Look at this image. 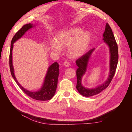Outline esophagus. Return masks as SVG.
Returning <instances> with one entry per match:
<instances>
[{
	"instance_id": "esophagus-1",
	"label": "esophagus",
	"mask_w": 132,
	"mask_h": 132,
	"mask_svg": "<svg viewBox=\"0 0 132 132\" xmlns=\"http://www.w3.org/2000/svg\"><path fill=\"white\" fill-rule=\"evenodd\" d=\"M63 65L66 67H69L70 64L69 62H64L63 63Z\"/></svg>"
}]
</instances>
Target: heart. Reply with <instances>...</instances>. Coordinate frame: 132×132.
<instances>
[{"label":"heart","mask_w":132,"mask_h":132,"mask_svg":"<svg viewBox=\"0 0 132 132\" xmlns=\"http://www.w3.org/2000/svg\"><path fill=\"white\" fill-rule=\"evenodd\" d=\"M91 41V36L88 31L74 27L59 32L55 39L50 42L51 48L57 53L61 52L62 47H67L68 53L72 58L81 57L88 48Z\"/></svg>","instance_id":"1"}]
</instances>
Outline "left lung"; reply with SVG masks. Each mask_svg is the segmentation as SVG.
Segmentation results:
<instances>
[{"label":"left lung","instance_id":"8db88e82","mask_svg":"<svg viewBox=\"0 0 132 132\" xmlns=\"http://www.w3.org/2000/svg\"><path fill=\"white\" fill-rule=\"evenodd\" d=\"M102 39L103 42L109 47L110 54L109 75L103 83L93 88H87L82 84V79L87 70L89 62L95 48L90 50L76 61V64L78 67L77 69V83L76 88L79 93L84 96H92L99 94L103 90L106 89L110 84L116 70L118 61V46L116 41L115 40L112 31L108 23H106V25Z\"/></svg>","mask_w":132,"mask_h":132}]
</instances>
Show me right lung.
I'll return each instance as SVG.
<instances>
[{"instance_id":"right-lung-1","label":"right lung","mask_w":132,"mask_h":132,"mask_svg":"<svg viewBox=\"0 0 132 132\" xmlns=\"http://www.w3.org/2000/svg\"><path fill=\"white\" fill-rule=\"evenodd\" d=\"M36 25L32 23H28L23 25L20 30H19L14 35L11 42L10 51L9 56V64L10 69L12 77L15 82L17 83L20 89L27 94L29 96L36 100L39 101H47L52 98L55 93L57 89L58 79L59 74V65L57 62H54L51 64L48 68L45 75V79L42 84V86L37 91H30L23 87L15 77V71L13 64V50L14 43L16 42L20 38H21L26 32L31 29L35 27Z\"/></svg>"}]
</instances>
